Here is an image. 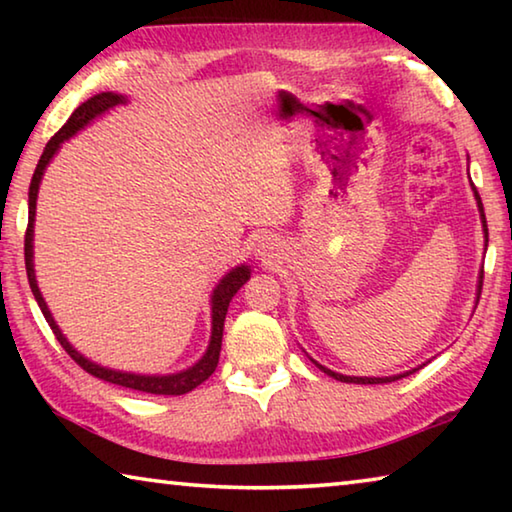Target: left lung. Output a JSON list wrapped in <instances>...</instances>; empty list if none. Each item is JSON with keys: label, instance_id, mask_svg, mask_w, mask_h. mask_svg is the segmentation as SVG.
Here are the masks:
<instances>
[{"label": "left lung", "instance_id": "left-lung-1", "mask_svg": "<svg viewBox=\"0 0 512 512\" xmlns=\"http://www.w3.org/2000/svg\"><path fill=\"white\" fill-rule=\"evenodd\" d=\"M474 196H476V203H479V212H481V219H483V232H485V244H488V223H485V214H483V203H481V196L479 192H476L474 187ZM481 289H483V271L479 275V296H481ZM316 363V361H314ZM316 366L327 372L329 377L339 379V381H348V384H388V381H395V379H402L406 375H411V372H406V375H395V377H348V375H339V372H332L327 370L325 366H320V363H316Z\"/></svg>", "mask_w": 512, "mask_h": 512}]
</instances>
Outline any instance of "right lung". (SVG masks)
I'll list each match as a JSON object with an SVG mask.
<instances>
[{
  "label": "right lung",
  "instance_id": "obj_1",
  "mask_svg": "<svg viewBox=\"0 0 512 512\" xmlns=\"http://www.w3.org/2000/svg\"><path fill=\"white\" fill-rule=\"evenodd\" d=\"M124 101L126 99L121 97V94H112V92L94 94L92 99L81 103V106L72 112V117L67 119V124L60 128V131L47 142L45 151H42V155H40L38 167H36V171H33L31 187H29V225H27V235H24V264H27L29 287L33 291V296H36V300H38V307L42 309V316L47 318L51 332L56 334L58 343L63 345L69 357L79 363V366L85 372H90V375H94L97 379L110 381V384L131 388V391L151 393V395H185L189 391H194L196 386H201L203 381L216 370V363H219V354H221L223 320H225V314H228L230 300L235 298V293L241 287H244L246 280L250 277L248 266H237L235 271H230L228 275H225L223 280L219 282V287L214 289V296H212V341H210V348H207V352L203 354V359L189 370L178 372V375H167V377H149V375H131V372H117V370L101 368V366H97V363L85 359L83 354L76 352L72 345L67 343L63 332H60L58 325L54 323V318H51L45 300H42V296H40V289L36 284V273H33V244H31V241H33V219H36V198H38L40 180H42V173H45V167L49 164V160L54 158V153L60 149V144L69 140V137H72L76 131H81L85 124H90L94 117L103 115V112L119 106V103H124Z\"/></svg>",
  "mask_w": 512,
  "mask_h": 512
}]
</instances>
